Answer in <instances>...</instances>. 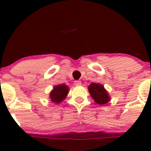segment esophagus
I'll return each mask as SVG.
<instances>
[{"instance_id": "34e87169", "label": "esophagus", "mask_w": 151, "mask_h": 151, "mask_svg": "<svg viewBox=\"0 0 151 151\" xmlns=\"http://www.w3.org/2000/svg\"><path fill=\"white\" fill-rule=\"evenodd\" d=\"M74 84H75V86H81V82L80 81H74Z\"/></svg>"}]
</instances>
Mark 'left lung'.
Here are the masks:
<instances>
[{"label":"left lung","instance_id":"obj_1","mask_svg":"<svg viewBox=\"0 0 151 151\" xmlns=\"http://www.w3.org/2000/svg\"><path fill=\"white\" fill-rule=\"evenodd\" d=\"M90 96L94 100L95 103L104 105L110 101L111 97L108 91L102 84L99 83H91L88 86Z\"/></svg>","mask_w":151,"mask_h":151}]
</instances>
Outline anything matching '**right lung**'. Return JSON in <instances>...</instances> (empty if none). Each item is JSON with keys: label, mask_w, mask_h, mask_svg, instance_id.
I'll use <instances>...</instances> for the list:
<instances>
[{"label": "right lung", "mask_w": 151, "mask_h": 151, "mask_svg": "<svg viewBox=\"0 0 151 151\" xmlns=\"http://www.w3.org/2000/svg\"><path fill=\"white\" fill-rule=\"evenodd\" d=\"M70 89L67 85L64 84H58L54 86L53 89L50 91L49 99L51 102L55 103V104H58L65 99Z\"/></svg>", "instance_id": "right-lung-1"}]
</instances>
